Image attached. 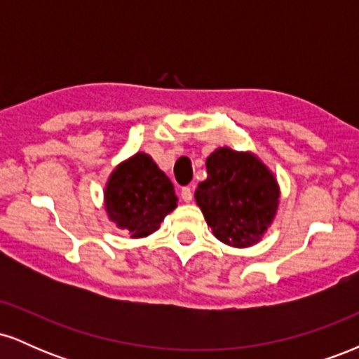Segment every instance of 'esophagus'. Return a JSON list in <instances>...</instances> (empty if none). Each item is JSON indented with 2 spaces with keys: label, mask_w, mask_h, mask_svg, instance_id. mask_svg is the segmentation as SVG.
I'll list each match as a JSON object with an SVG mask.
<instances>
[{
  "label": "esophagus",
  "mask_w": 359,
  "mask_h": 359,
  "mask_svg": "<svg viewBox=\"0 0 359 359\" xmlns=\"http://www.w3.org/2000/svg\"><path fill=\"white\" fill-rule=\"evenodd\" d=\"M180 196H182V201L184 203H191L194 194H192V189L191 187H184L182 192H180Z\"/></svg>",
  "instance_id": "1"
}]
</instances>
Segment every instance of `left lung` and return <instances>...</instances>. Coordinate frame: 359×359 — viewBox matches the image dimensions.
I'll return each mask as SVG.
<instances>
[{
	"label": "left lung",
	"mask_w": 359,
	"mask_h": 359,
	"mask_svg": "<svg viewBox=\"0 0 359 359\" xmlns=\"http://www.w3.org/2000/svg\"><path fill=\"white\" fill-rule=\"evenodd\" d=\"M208 179L197 185L196 201L214 236L246 248L259 241L278 208V184L255 155L217 148L205 160Z\"/></svg>",
	"instance_id": "8db88e82"
}]
</instances>
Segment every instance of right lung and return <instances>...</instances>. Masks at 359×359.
<instances>
[{
    "instance_id": "add662e5",
    "label": "right lung",
    "mask_w": 359,
    "mask_h": 359,
    "mask_svg": "<svg viewBox=\"0 0 359 359\" xmlns=\"http://www.w3.org/2000/svg\"><path fill=\"white\" fill-rule=\"evenodd\" d=\"M104 201L109 219L131 238L156 231L177 208L174 184L147 154L133 155L111 174Z\"/></svg>"
}]
</instances>
